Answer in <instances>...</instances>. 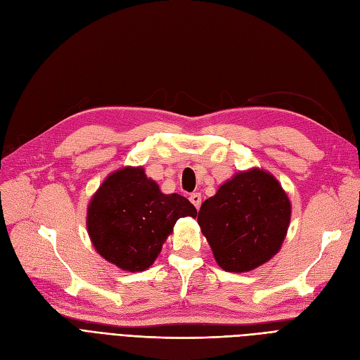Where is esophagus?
<instances>
[{"instance_id":"1","label":"esophagus","mask_w":360,"mask_h":360,"mask_svg":"<svg viewBox=\"0 0 360 360\" xmlns=\"http://www.w3.org/2000/svg\"><path fill=\"white\" fill-rule=\"evenodd\" d=\"M189 200H191V202H192L195 207H197V209H200V205H201V193H198V192L191 193Z\"/></svg>"}]
</instances>
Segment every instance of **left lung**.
Wrapping results in <instances>:
<instances>
[{
	"instance_id": "left-lung-1",
	"label": "left lung",
	"mask_w": 360,
	"mask_h": 360,
	"mask_svg": "<svg viewBox=\"0 0 360 360\" xmlns=\"http://www.w3.org/2000/svg\"><path fill=\"white\" fill-rule=\"evenodd\" d=\"M291 202L270 172H237L205 200L198 224L216 263L226 271L254 270L279 252L287 236Z\"/></svg>"
}]
</instances>
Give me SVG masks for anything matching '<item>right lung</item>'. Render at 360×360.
Segmentation results:
<instances>
[{
  "label": "right lung",
  "mask_w": 360,
  "mask_h": 360,
  "mask_svg": "<svg viewBox=\"0 0 360 360\" xmlns=\"http://www.w3.org/2000/svg\"><path fill=\"white\" fill-rule=\"evenodd\" d=\"M197 209L179 193H162L143 167L110 174L86 210L91 243L106 261L126 271H143L155 263L180 217Z\"/></svg>",
  "instance_id": "1"
}]
</instances>
